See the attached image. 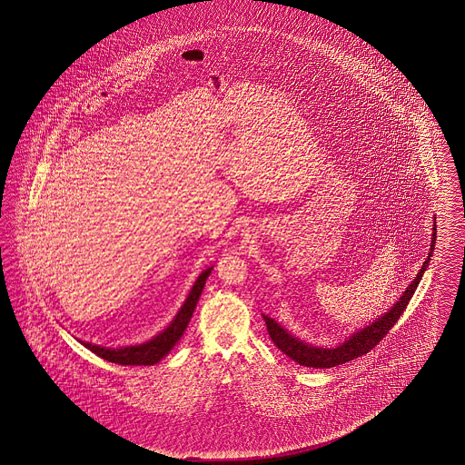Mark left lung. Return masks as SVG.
<instances>
[{
  "instance_id": "8db88e82",
  "label": "left lung",
  "mask_w": 465,
  "mask_h": 465,
  "mask_svg": "<svg viewBox=\"0 0 465 465\" xmlns=\"http://www.w3.org/2000/svg\"><path fill=\"white\" fill-rule=\"evenodd\" d=\"M433 223H437V222H433ZM435 237H437V227L433 225L429 257H427V261L423 262V265H421L420 272L417 273V277L408 285L407 291L398 299L397 304H393V307L385 314H381L378 319H374L370 326L352 332L351 336L344 341L342 344H340V346H336V348H317V346H312V344H307V342L297 340L291 332H287L281 324H277L273 321L272 317L263 316V321L267 324V331H269V336L272 338L273 344L285 356H289L291 360H294L295 362L307 366V368H332V366L344 364V362L351 361L354 358H360L362 354L371 351L374 346L385 338L388 331L395 326V322L403 314V311L407 309L411 295L419 287L421 275L429 267L431 253H433V249H435Z\"/></svg>"
}]
</instances>
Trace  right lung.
Here are the masks:
<instances>
[{
	"label": "right lung",
	"mask_w": 465,
	"mask_h": 465,
	"mask_svg": "<svg viewBox=\"0 0 465 465\" xmlns=\"http://www.w3.org/2000/svg\"><path fill=\"white\" fill-rule=\"evenodd\" d=\"M212 269H206L200 273V277L196 279V282L192 287L190 294L186 297L182 309L178 311L176 317L171 321L170 326L161 331L158 336H154L153 340L137 346H125V348H104L91 342H84L80 341L87 350L95 352L97 356H101L103 360L107 361L117 362V364H124V366H151L161 361L168 352L174 348V344L182 340L184 329L188 328V322L192 319L193 312L198 304V299L203 292L204 282L208 279V275L212 273Z\"/></svg>",
	"instance_id": "obj_1"
}]
</instances>
